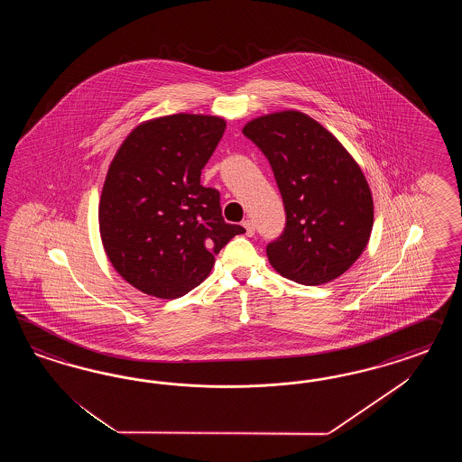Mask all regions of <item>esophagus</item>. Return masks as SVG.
Here are the masks:
<instances>
[{"instance_id": "obj_1", "label": "esophagus", "mask_w": 462, "mask_h": 462, "mask_svg": "<svg viewBox=\"0 0 462 462\" xmlns=\"http://www.w3.org/2000/svg\"><path fill=\"white\" fill-rule=\"evenodd\" d=\"M242 225H244V228H245V234H247L249 237H252V236L255 234V226H254V222H252V220H244Z\"/></svg>"}]
</instances>
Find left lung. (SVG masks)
Here are the masks:
<instances>
[{"mask_svg": "<svg viewBox=\"0 0 462 462\" xmlns=\"http://www.w3.org/2000/svg\"><path fill=\"white\" fill-rule=\"evenodd\" d=\"M242 132L266 155L286 211L282 234L267 244L271 266L308 286L342 276L365 249L374 218L357 162L305 113L264 115Z\"/></svg>", "mask_w": 462, "mask_h": 462, "instance_id": "8db88e82", "label": "left lung"}]
</instances>
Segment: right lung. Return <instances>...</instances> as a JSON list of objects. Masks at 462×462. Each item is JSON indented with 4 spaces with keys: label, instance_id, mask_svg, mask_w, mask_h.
Masks as SVG:
<instances>
[{
    "label": "right lung",
    "instance_id": "right-lung-1",
    "mask_svg": "<svg viewBox=\"0 0 462 462\" xmlns=\"http://www.w3.org/2000/svg\"><path fill=\"white\" fill-rule=\"evenodd\" d=\"M225 126L210 115L161 116L134 128L113 157L99 234L116 273L142 293H189L226 242L245 232L225 222L220 193L199 182Z\"/></svg>",
    "mask_w": 462,
    "mask_h": 462
}]
</instances>
